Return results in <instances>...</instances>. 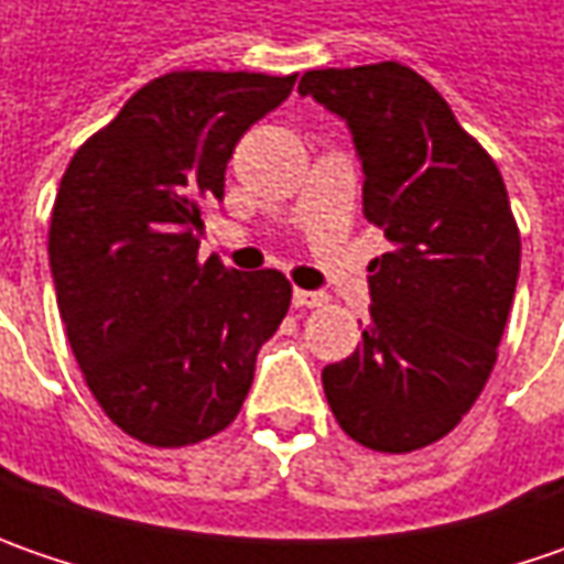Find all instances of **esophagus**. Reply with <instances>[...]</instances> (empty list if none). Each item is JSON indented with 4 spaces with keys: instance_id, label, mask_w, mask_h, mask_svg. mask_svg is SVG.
Returning <instances> with one entry per match:
<instances>
[{
    "instance_id": "esophagus-1",
    "label": "esophagus",
    "mask_w": 564,
    "mask_h": 564,
    "mask_svg": "<svg viewBox=\"0 0 564 564\" xmlns=\"http://www.w3.org/2000/svg\"><path fill=\"white\" fill-rule=\"evenodd\" d=\"M292 301H294V307H323V304H326V294H323V292H304V289H294Z\"/></svg>"
}]
</instances>
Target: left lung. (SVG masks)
<instances>
[{"label":"left lung","instance_id":"1","mask_svg":"<svg viewBox=\"0 0 564 564\" xmlns=\"http://www.w3.org/2000/svg\"><path fill=\"white\" fill-rule=\"evenodd\" d=\"M297 94L348 124L364 216L392 245L367 267L364 341L323 367L326 401L355 443L414 452L458 426L492 373L521 270L506 182L399 62L307 72Z\"/></svg>","mask_w":564,"mask_h":564}]
</instances>
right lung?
Instances as JSON below:
<instances>
[{"instance_id": "obj_1", "label": "right lung", "mask_w": 564, "mask_h": 564, "mask_svg": "<svg viewBox=\"0 0 564 564\" xmlns=\"http://www.w3.org/2000/svg\"><path fill=\"white\" fill-rule=\"evenodd\" d=\"M294 77L172 72L141 87L68 163L50 226L55 301L84 379L128 436L191 445L248 399L292 285L279 270L197 260L200 204Z\"/></svg>"}]
</instances>
